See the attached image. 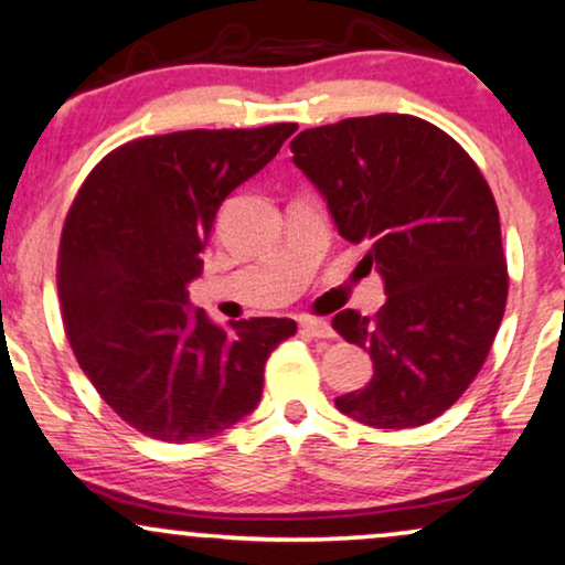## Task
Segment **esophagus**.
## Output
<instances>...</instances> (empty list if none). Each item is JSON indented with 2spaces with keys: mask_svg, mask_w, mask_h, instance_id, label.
Masks as SVG:
<instances>
[{
  "mask_svg": "<svg viewBox=\"0 0 565 565\" xmlns=\"http://www.w3.org/2000/svg\"><path fill=\"white\" fill-rule=\"evenodd\" d=\"M301 332L309 338H335V330L327 322H322V319H301Z\"/></svg>",
  "mask_w": 565,
  "mask_h": 565,
  "instance_id": "1",
  "label": "esophagus"
}]
</instances>
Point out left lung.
<instances>
[{
	"mask_svg": "<svg viewBox=\"0 0 565 565\" xmlns=\"http://www.w3.org/2000/svg\"><path fill=\"white\" fill-rule=\"evenodd\" d=\"M294 164L315 183L345 241L385 282L372 319L345 309L338 335L366 348V387L335 398L377 429L422 427L482 369L508 298L490 185L448 134L411 115L348 117L298 134Z\"/></svg>",
	"mask_w": 565,
	"mask_h": 565,
	"instance_id": "1",
	"label": "left lung"
}]
</instances>
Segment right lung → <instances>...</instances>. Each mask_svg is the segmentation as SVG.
Instances as JSON below:
<instances>
[{
	"instance_id": "1",
	"label": "right lung",
	"mask_w": 565,
	"mask_h": 565,
	"mask_svg": "<svg viewBox=\"0 0 565 565\" xmlns=\"http://www.w3.org/2000/svg\"><path fill=\"white\" fill-rule=\"evenodd\" d=\"M298 130H180L138 138L90 170L70 206L57 290L75 359L104 403L146 437L220 435L262 398L264 364L294 319L214 324L188 303L230 193Z\"/></svg>"
}]
</instances>
